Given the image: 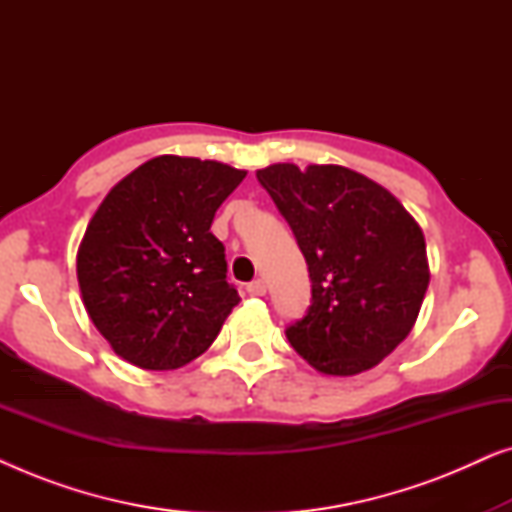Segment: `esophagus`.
Returning <instances> with one entry per match:
<instances>
[{
  "mask_svg": "<svg viewBox=\"0 0 512 512\" xmlns=\"http://www.w3.org/2000/svg\"><path fill=\"white\" fill-rule=\"evenodd\" d=\"M247 293H249V296H265V282H263V279H256V282H251L247 286Z\"/></svg>",
  "mask_w": 512,
  "mask_h": 512,
  "instance_id": "esophagus-1",
  "label": "esophagus"
}]
</instances>
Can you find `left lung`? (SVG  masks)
<instances>
[{
  "mask_svg": "<svg viewBox=\"0 0 512 512\" xmlns=\"http://www.w3.org/2000/svg\"><path fill=\"white\" fill-rule=\"evenodd\" d=\"M256 177L312 279L310 310L286 328L291 347L324 375L375 368L408 338L429 289L419 223L394 193L342 165L275 163Z\"/></svg>",
  "mask_w": 512,
  "mask_h": 512,
  "instance_id": "obj_1",
  "label": "left lung"
}]
</instances>
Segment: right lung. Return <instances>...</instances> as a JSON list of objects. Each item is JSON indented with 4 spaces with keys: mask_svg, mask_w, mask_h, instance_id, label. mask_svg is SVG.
<instances>
[{
    "mask_svg": "<svg viewBox=\"0 0 512 512\" xmlns=\"http://www.w3.org/2000/svg\"><path fill=\"white\" fill-rule=\"evenodd\" d=\"M244 177L219 160L158 156L97 207L76 254L81 300L132 366H186L240 303L226 282V249L209 228Z\"/></svg>",
    "mask_w": 512,
    "mask_h": 512,
    "instance_id": "add662e5",
    "label": "right lung"
}]
</instances>
